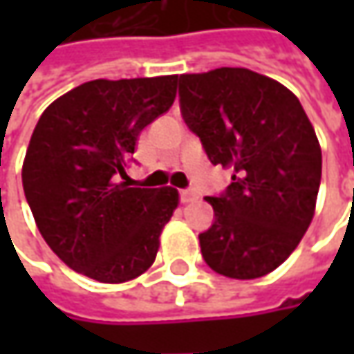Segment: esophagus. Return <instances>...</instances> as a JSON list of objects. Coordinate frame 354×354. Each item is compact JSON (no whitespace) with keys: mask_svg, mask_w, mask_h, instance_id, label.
Returning <instances> with one entry per match:
<instances>
[{"mask_svg":"<svg viewBox=\"0 0 354 354\" xmlns=\"http://www.w3.org/2000/svg\"><path fill=\"white\" fill-rule=\"evenodd\" d=\"M179 197H181V203H193V201H197V193L193 191V189H181L179 191Z\"/></svg>","mask_w":354,"mask_h":354,"instance_id":"obj_1","label":"esophagus"}]
</instances>
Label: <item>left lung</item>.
Returning a JSON list of instances; mask_svg holds the SVG:
<instances>
[{"label": "left lung", "mask_w": 354, "mask_h": 354, "mask_svg": "<svg viewBox=\"0 0 354 354\" xmlns=\"http://www.w3.org/2000/svg\"><path fill=\"white\" fill-rule=\"evenodd\" d=\"M185 124L212 165L234 171L214 223L198 234L205 262L234 279L262 278L292 254L315 214L321 147L292 90L248 68L179 76Z\"/></svg>", "instance_id": "left-lung-1"}]
</instances>
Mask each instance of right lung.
Returning a JSON list of instances; mask_svg holds the SVG:
<instances>
[{"label": "right lung", "mask_w": 354, "mask_h": 354, "mask_svg": "<svg viewBox=\"0 0 354 354\" xmlns=\"http://www.w3.org/2000/svg\"><path fill=\"white\" fill-rule=\"evenodd\" d=\"M177 96V75L90 80L39 118L23 159V191L37 228L71 270L122 283L156 262L179 205L173 187H129L126 159L145 126Z\"/></svg>", "instance_id": "1"}]
</instances>
